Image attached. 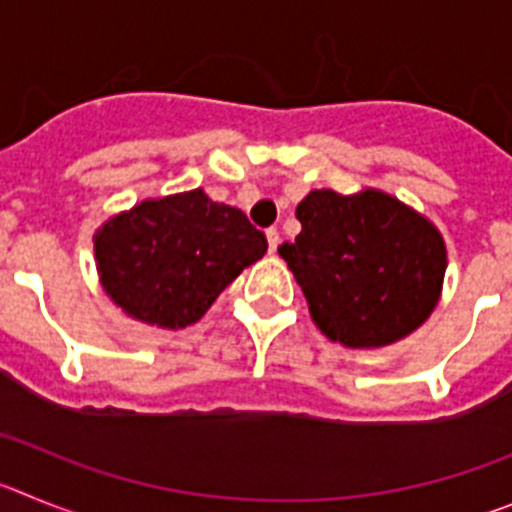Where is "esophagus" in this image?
Listing matches in <instances>:
<instances>
[{"instance_id": "obj_1", "label": "esophagus", "mask_w": 512, "mask_h": 512, "mask_svg": "<svg viewBox=\"0 0 512 512\" xmlns=\"http://www.w3.org/2000/svg\"><path fill=\"white\" fill-rule=\"evenodd\" d=\"M278 242H280V234H278V229H267V247H270V252H275L278 250Z\"/></svg>"}]
</instances>
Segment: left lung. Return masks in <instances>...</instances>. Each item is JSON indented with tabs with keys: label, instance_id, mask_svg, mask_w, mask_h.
Returning <instances> with one entry per match:
<instances>
[{
	"label": "left lung",
	"instance_id": "8db88e82",
	"mask_svg": "<svg viewBox=\"0 0 512 512\" xmlns=\"http://www.w3.org/2000/svg\"><path fill=\"white\" fill-rule=\"evenodd\" d=\"M296 216L301 234L278 252L331 342L385 347L431 316L444 283L446 247L426 216L375 188L354 196L311 191Z\"/></svg>",
	"mask_w": 512,
	"mask_h": 512
}]
</instances>
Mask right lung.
<instances>
[{"label": "right lung", "mask_w": 512, "mask_h": 512, "mask_svg": "<svg viewBox=\"0 0 512 512\" xmlns=\"http://www.w3.org/2000/svg\"><path fill=\"white\" fill-rule=\"evenodd\" d=\"M96 270L127 316L183 329L267 252V239L234 206L201 188L147 199L94 234Z\"/></svg>", "instance_id": "obj_1"}]
</instances>
